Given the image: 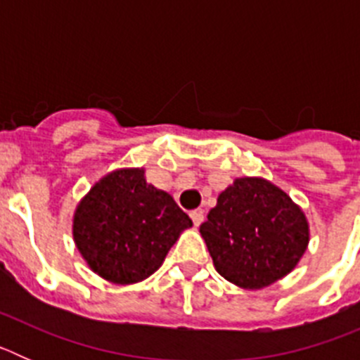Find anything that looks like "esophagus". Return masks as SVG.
<instances>
[{"instance_id": "1", "label": "esophagus", "mask_w": 360, "mask_h": 360, "mask_svg": "<svg viewBox=\"0 0 360 360\" xmlns=\"http://www.w3.org/2000/svg\"><path fill=\"white\" fill-rule=\"evenodd\" d=\"M189 216H191V219H193V224H195L196 227H198V225L203 221V211H202V209H195V211H191Z\"/></svg>"}]
</instances>
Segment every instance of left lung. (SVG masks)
Returning a JSON list of instances; mask_svg holds the SVG:
<instances>
[{"mask_svg":"<svg viewBox=\"0 0 360 360\" xmlns=\"http://www.w3.org/2000/svg\"><path fill=\"white\" fill-rule=\"evenodd\" d=\"M216 270L241 288L272 285L308 247L304 212L265 178H236L200 225Z\"/></svg>","mask_w":360,"mask_h":360,"instance_id":"left-lung-1","label":"left lung"}]
</instances>
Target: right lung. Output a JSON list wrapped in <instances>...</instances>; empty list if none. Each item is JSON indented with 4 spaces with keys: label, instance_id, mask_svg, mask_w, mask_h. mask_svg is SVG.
<instances>
[{
    "label": "right lung",
    "instance_id": "add662e5",
    "mask_svg": "<svg viewBox=\"0 0 360 360\" xmlns=\"http://www.w3.org/2000/svg\"><path fill=\"white\" fill-rule=\"evenodd\" d=\"M191 225L173 196L146 182L144 169H119L81 200L73 240L94 272L129 285L149 278Z\"/></svg>",
    "mask_w": 360,
    "mask_h": 360
}]
</instances>
